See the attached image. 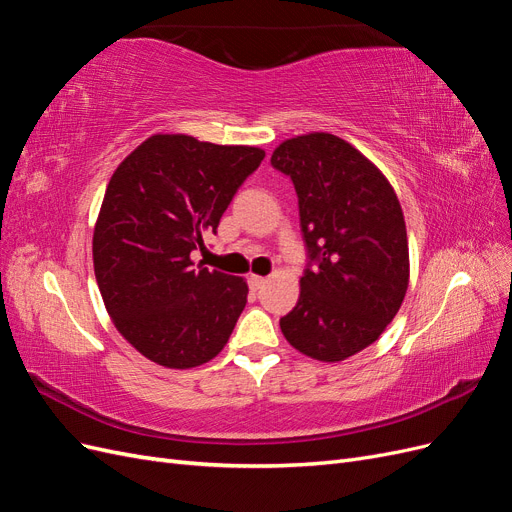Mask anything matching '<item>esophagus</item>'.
I'll list each match as a JSON object with an SVG mask.
<instances>
[{
    "label": "esophagus",
    "mask_w": 512,
    "mask_h": 512,
    "mask_svg": "<svg viewBox=\"0 0 512 512\" xmlns=\"http://www.w3.org/2000/svg\"><path fill=\"white\" fill-rule=\"evenodd\" d=\"M247 284H250L252 290H260L262 286L267 284V280H265V277H260V275H250V277H247Z\"/></svg>",
    "instance_id": "1"
}]
</instances>
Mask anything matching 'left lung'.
Returning a JSON list of instances; mask_svg holds the SVG:
<instances>
[{
	"instance_id": "8db88e82",
	"label": "left lung",
	"mask_w": 512,
	"mask_h": 512,
	"mask_svg": "<svg viewBox=\"0 0 512 512\" xmlns=\"http://www.w3.org/2000/svg\"><path fill=\"white\" fill-rule=\"evenodd\" d=\"M299 198L307 267L292 312L280 320L290 346L335 363L382 335L406 297L410 260L395 190L359 149L327 132L273 151Z\"/></svg>"
}]
</instances>
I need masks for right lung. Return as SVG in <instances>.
<instances>
[{"instance_id":"1","label":"right lung","mask_w":512,"mask_h":512,"mask_svg":"<svg viewBox=\"0 0 512 512\" xmlns=\"http://www.w3.org/2000/svg\"><path fill=\"white\" fill-rule=\"evenodd\" d=\"M265 151L156 134L113 173L94 230V271L117 331L149 361L190 369L218 356L247 303L243 277L190 254L215 235Z\"/></svg>"}]
</instances>
